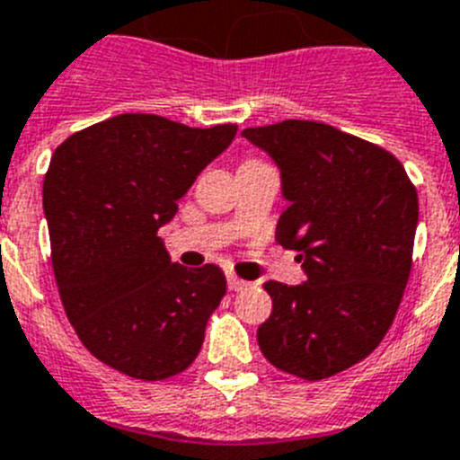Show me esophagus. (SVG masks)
Returning a JSON list of instances; mask_svg holds the SVG:
<instances>
[{
    "instance_id": "34e87169",
    "label": "esophagus",
    "mask_w": 460,
    "mask_h": 460,
    "mask_svg": "<svg viewBox=\"0 0 460 460\" xmlns=\"http://www.w3.org/2000/svg\"><path fill=\"white\" fill-rule=\"evenodd\" d=\"M226 282H229V289L231 291H241V289H245L247 287V282L245 279H241V278H235V275H226Z\"/></svg>"
}]
</instances>
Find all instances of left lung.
<instances>
[{
  "label": "left lung",
  "instance_id": "obj_1",
  "mask_svg": "<svg viewBox=\"0 0 460 460\" xmlns=\"http://www.w3.org/2000/svg\"><path fill=\"white\" fill-rule=\"evenodd\" d=\"M275 159L282 194L275 238L307 279H269L257 341L275 368L317 382L351 368L394 324L412 270L417 187L389 150L313 119L243 129Z\"/></svg>",
  "mask_w": 460,
  "mask_h": 460
}]
</instances>
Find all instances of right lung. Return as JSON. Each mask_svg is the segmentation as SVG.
Returning <instances> with one entry per match:
<instances>
[{
    "instance_id": "obj_1",
    "label": "right lung",
    "mask_w": 460,
    "mask_h": 460,
    "mask_svg": "<svg viewBox=\"0 0 460 460\" xmlns=\"http://www.w3.org/2000/svg\"><path fill=\"white\" fill-rule=\"evenodd\" d=\"M235 131L122 113L53 153L43 210L59 298L83 345L118 373L173 377L201 349L226 278L215 263L171 261L157 231Z\"/></svg>"
}]
</instances>
